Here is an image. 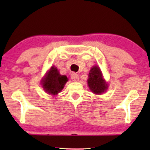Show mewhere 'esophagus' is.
I'll use <instances>...</instances> for the list:
<instances>
[{
  "instance_id": "esophagus-1",
  "label": "esophagus",
  "mask_w": 150,
  "mask_h": 150,
  "mask_svg": "<svg viewBox=\"0 0 150 150\" xmlns=\"http://www.w3.org/2000/svg\"><path fill=\"white\" fill-rule=\"evenodd\" d=\"M72 80L74 82H78L79 81V76H78V74L73 73L72 74Z\"/></svg>"
}]
</instances>
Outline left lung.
I'll use <instances>...</instances> for the list:
<instances>
[{
	"label": "left lung",
	"mask_w": 150,
	"mask_h": 150,
	"mask_svg": "<svg viewBox=\"0 0 150 150\" xmlns=\"http://www.w3.org/2000/svg\"><path fill=\"white\" fill-rule=\"evenodd\" d=\"M87 82L89 88L94 94H102L108 88L107 83L103 78L102 71L98 66H93L91 69Z\"/></svg>",
	"instance_id": "1"
}]
</instances>
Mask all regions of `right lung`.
I'll use <instances>...</instances> for the list:
<instances>
[{
	"instance_id": "add662e5",
	"label": "right lung",
	"mask_w": 150,
	"mask_h": 150,
	"mask_svg": "<svg viewBox=\"0 0 150 150\" xmlns=\"http://www.w3.org/2000/svg\"><path fill=\"white\" fill-rule=\"evenodd\" d=\"M68 81L66 75H60L55 67H51L42 78L41 84L45 91L51 95H57L62 91Z\"/></svg>"
}]
</instances>
